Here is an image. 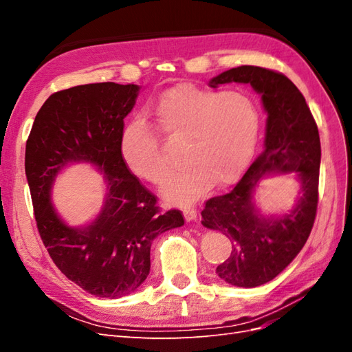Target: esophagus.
Segmentation results:
<instances>
[{"label":"esophagus","instance_id":"obj_1","mask_svg":"<svg viewBox=\"0 0 352 352\" xmlns=\"http://www.w3.org/2000/svg\"><path fill=\"white\" fill-rule=\"evenodd\" d=\"M184 216H185L186 221L197 220V210H194V208H185L184 210Z\"/></svg>","mask_w":352,"mask_h":352}]
</instances>
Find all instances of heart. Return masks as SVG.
<instances>
[{"label": "heart", "mask_w": 352, "mask_h": 352, "mask_svg": "<svg viewBox=\"0 0 352 352\" xmlns=\"http://www.w3.org/2000/svg\"><path fill=\"white\" fill-rule=\"evenodd\" d=\"M154 114L164 135L186 145V168L163 186L172 204L189 206L212 185L235 184L248 167L261 127L260 111L248 95L179 85L162 94ZM120 153L127 168L153 185H162L172 172L160 131L142 117L124 126Z\"/></svg>", "instance_id": "heart-1"}]
</instances>
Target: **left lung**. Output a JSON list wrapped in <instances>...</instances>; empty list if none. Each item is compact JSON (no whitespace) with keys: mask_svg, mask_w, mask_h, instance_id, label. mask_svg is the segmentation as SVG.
<instances>
[{"mask_svg":"<svg viewBox=\"0 0 352 352\" xmlns=\"http://www.w3.org/2000/svg\"><path fill=\"white\" fill-rule=\"evenodd\" d=\"M250 83L261 94L267 111L264 148L230 192L210 198L201 223L232 242L230 257L217 265L219 278L229 285L255 287L270 282L296 257L313 229L318 202L320 136L304 95L283 73L257 66H239L210 80ZM295 173L302 182L296 207L280 218H264L252 194L267 173Z\"/></svg>","mask_w":352,"mask_h":352,"instance_id":"left-lung-1","label":"left lung"}]
</instances>
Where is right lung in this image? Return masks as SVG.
Listing matches in <instances>:
<instances>
[{
	"label": "right lung",
	"instance_id": "add662e5",
	"mask_svg": "<svg viewBox=\"0 0 352 352\" xmlns=\"http://www.w3.org/2000/svg\"><path fill=\"white\" fill-rule=\"evenodd\" d=\"M140 87L79 85L50 95L26 141L25 172L35 220L50 257L91 295L122 298L150 273L153 241L185 223L182 211L162 212L157 197L127 168L120 153L124 117ZM87 161L106 175L104 207L85 228H70L49 199L52 182L69 162Z\"/></svg>",
	"mask_w": 352,
	"mask_h": 352
}]
</instances>
